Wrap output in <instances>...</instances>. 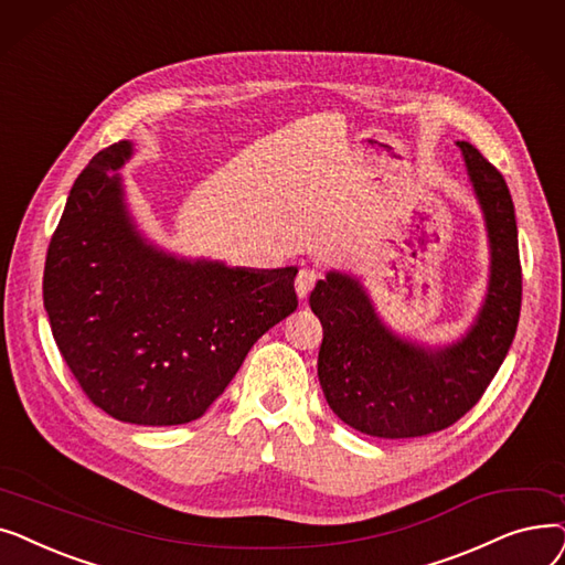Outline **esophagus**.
<instances>
[{"instance_id": "esophagus-1", "label": "esophagus", "mask_w": 565, "mask_h": 565, "mask_svg": "<svg viewBox=\"0 0 565 565\" xmlns=\"http://www.w3.org/2000/svg\"><path fill=\"white\" fill-rule=\"evenodd\" d=\"M317 278H319V274L315 271V268H301L299 276H297V294H299V299L308 297V294L315 287V282H317Z\"/></svg>"}]
</instances>
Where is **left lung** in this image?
Returning <instances> with one entry per match:
<instances>
[{"label": "left lung", "mask_w": 565, "mask_h": 565, "mask_svg": "<svg viewBox=\"0 0 565 565\" xmlns=\"http://www.w3.org/2000/svg\"><path fill=\"white\" fill-rule=\"evenodd\" d=\"M458 147L490 244L486 299L462 338L429 347L397 335L352 274L329 271L310 294L324 329L321 391L342 423L370 437H423L460 420L494 380L518 331L522 266L513 198L473 145Z\"/></svg>", "instance_id": "1"}]
</instances>
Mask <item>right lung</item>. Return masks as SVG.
<instances>
[{"label": "right lung", "instance_id": "add662e5", "mask_svg": "<svg viewBox=\"0 0 565 565\" xmlns=\"http://www.w3.org/2000/svg\"><path fill=\"white\" fill-rule=\"evenodd\" d=\"M121 140L71 188L52 234L43 306L87 397L136 425L200 418L250 347L299 306L297 266L246 268L188 259L149 241L126 202Z\"/></svg>", "mask_w": 565, "mask_h": 565}]
</instances>
